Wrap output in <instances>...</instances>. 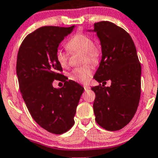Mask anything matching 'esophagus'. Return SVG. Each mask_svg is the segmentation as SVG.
I'll return each instance as SVG.
<instances>
[{
    "mask_svg": "<svg viewBox=\"0 0 158 158\" xmlns=\"http://www.w3.org/2000/svg\"><path fill=\"white\" fill-rule=\"evenodd\" d=\"M84 89H85V91H87V90H89V89H90V87L89 86H88V85H84Z\"/></svg>",
    "mask_w": 158,
    "mask_h": 158,
    "instance_id": "obj_1",
    "label": "esophagus"
}]
</instances>
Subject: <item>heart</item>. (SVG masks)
<instances>
[{
  "mask_svg": "<svg viewBox=\"0 0 158 158\" xmlns=\"http://www.w3.org/2000/svg\"><path fill=\"white\" fill-rule=\"evenodd\" d=\"M66 48L70 52H82V63L86 62L92 65H97L100 61L102 56V48L100 45L94 44L92 37L85 33H77L70 38L66 43ZM56 60L61 67L68 66L69 53L67 52L57 49L55 54ZM92 66L89 64L83 65L73 69L69 74V79L79 83H86L92 75Z\"/></svg>",
  "mask_w": 158,
  "mask_h": 158,
  "instance_id": "b5f03b06",
  "label": "heart"
}]
</instances>
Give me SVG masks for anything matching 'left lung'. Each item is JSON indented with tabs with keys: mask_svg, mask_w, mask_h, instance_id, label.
Segmentation results:
<instances>
[{
	"mask_svg": "<svg viewBox=\"0 0 158 158\" xmlns=\"http://www.w3.org/2000/svg\"><path fill=\"white\" fill-rule=\"evenodd\" d=\"M102 47V60L94 79L102 85L92 87L95 93V121L108 131H118L135 115L141 96V63L128 33L109 21L94 23ZM111 85L104 86L106 81Z\"/></svg>",
	"mask_w": 158,
	"mask_h": 158,
	"instance_id": "1",
	"label": "left lung"
}]
</instances>
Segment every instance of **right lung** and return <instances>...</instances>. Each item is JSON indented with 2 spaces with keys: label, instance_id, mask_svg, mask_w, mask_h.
<instances>
[{
  "label": "right lung",
  "instance_id": "add662e5",
  "mask_svg": "<svg viewBox=\"0 0 158 158\" xmlns=\"http://www.w3.org/2000/svg\"><path fill=\"white\" fill-rule=\"evenodd\" d=\"M73 29L74 26L38 28L25 37L17 53L16 69L25 104L35 122L56 135L73 126L76 107L84 91L77 82L66 81L55 56L59 44ZM59 79L64 85L54 88L52 82Z\"/></svg>",
  "mask_w": 158,
  "mask_h": 158
}]
</instances>
